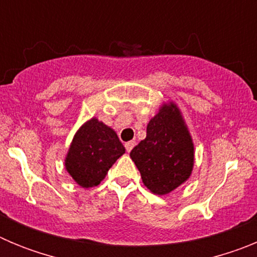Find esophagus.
Masks as SVG:
<instances>
[{
  "mask_svg": "<svg viewBox=\"0 0 257 257\" xmlns=\"http://www.w3.org/2000/svg\"><path fill=\"white\" fill-rule=\"evenodd\" d=\"M135 144H136V143L134 142V140H131V142H127L126 144H124V148H126V151L130 153V152L133 151L134 147H135Z\"/></svg>",
  "mask_w": 257,
  "mask_h": 257,
  "instance_id": "esophagus-1",
  "label": "esophagus"
}]
</instances>
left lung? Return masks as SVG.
Segmentation results:
<instances>
[{
	"mask_svg": "<svg viewBox=\"0 0 257 257\" xmlns=\"http://www.w3.org/2000/svg\"><path fill=\"white\" fill-rule=\"evenodd\" d=\"M152 193L165 196L189 179L194 166V145L180 109L162 104L147 126V138L130 153Z\"/></svg>",
	"mask_w": 257,
	"mask_h": 257,
	"instance_id": "left-lung-1",
	"label": "left lung"
}]
</instances>
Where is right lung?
<instances>
[{
  "mask_svg": "<svg viewBox=\"0 0 257 257\" xmlns=\"http://www.w3.org/2000/svg\"><path fill=\"white\" fill-rule=\"evenodd\" d=\"M123 153L124 147L115 131L94 117L74 135L65 157V169L79 187H96Z\"/></svg>",
  "mask_w": 257,
  "mask_h": 257,
  "instance_id": "obj_1",
  "label": "right lung"
}]
</instances>
